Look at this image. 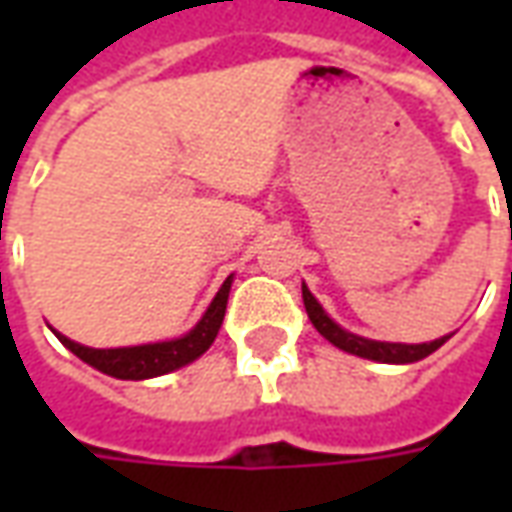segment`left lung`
Returning a JSON list of instances; mask_svg holds the SVG:
<instances>
[{
    "label": "left lung",
    "mask_w": 512,
    "mask_h": 512,
    "mask_svg": "<svg viewBox=\"0 0 512 512\" xmlns=\"http://www.w3.org/2000/svg\"><path fill=\"white\" fill-rule=\"evenodd\" d=\"M301 296H304V307H307V315H310L312 326L329 340L332 345H337L340 351H348V354L362 356V359H373V362H386V365H411V362H419L425 359L433 351H439L441 345L450 340L447 337H439L433 343H419V345H406V343H378V340H365L359 334H351L340 329L337 323L323 312V307L318 304V299L312 296L307 285H301Z\"/></svg>",
    "instance_id": "1"
}]
</instances>
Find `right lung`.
<instances>
[{
    "label": "right lung",
    "mask_w": 512,
    "mask_h": 512,
    "mask_svg": "<svg viewBox=\"0 0 512 512\" xmlns=\"http://www.w3.org/2000/svg\"><path fill=\"white\" fill-rule=\"evenodd\" d=\"M230 285L233 277L224 279L219 293L213 296L211 307L205 310L197 326L189 334H183L178 340H167V343H147V345H131V348H87L68 340L65 334L54 332L60 337V343L87 362L95 370H101L106 376L120 378V381H142V378H156L164 373H172L178 367L189 365L197 356H202L216 334L222 329L224 310H227V296H230Z\"/></svg>",
    "instance_id": "1"
}]
</instances>
